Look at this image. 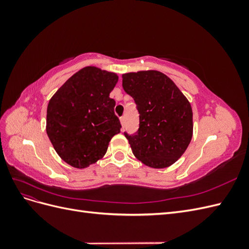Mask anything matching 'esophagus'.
Listing matches in <instances>:
<instances>
[{
	"instance_id": "obj_1",
	"label": "esophagus",
	"mask_w": 249,
	"mask_h": 249,
	"mask_svg": "<svg viewBox=\"0 0 249 249\" xmlns=\"http://www.w3.org/2000/svg\"><path fill=\"white\" fill-rule=\"evenodd\" d=\"M120 124H122V125H123V129H124V124H125V119H124V117L123 116V117H120Z\"/></svg>"
}]
</instances>
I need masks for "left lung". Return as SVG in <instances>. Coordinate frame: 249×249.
Masks as SVG:
<instances>
[{"mask_svg": "<svg viewBox=\"0 0 249 249\" xmlns=\"http://www.w3.org/2000/svg\"><path fill=\"white\" fill-rule=\"evenodd\" d=\"M123 87L140 114L138 131L133 135L124 132L134 156L149 167L170 166L192 139L189 101L171 79L158 71L124 73Z\"/></svg>", "mask_w": 249, "mask_h": 249, "instance_id": "8db88e82", "label": "left lung"}]
</instances>
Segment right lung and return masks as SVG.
I'll return each mask as SVG.
<instances>
[{
	"label": "right lung",
	"instance_id": "right-lung-1",
	"mask_svg": "<svg viewBox=\"0 0 249 249\" xmlns=\"http://www.w3.org/2000/svg\"><path fill=\"white\" fill-rule=\"evenodd\" d=\"M118 76L86 66L67 80L52 96L47 109V134L56 153L74 168H86L107 153L120 132L110 92Z\"/></svg>",
	"mask_w": 249,
	"mask_h": 249
}]
</instances>
